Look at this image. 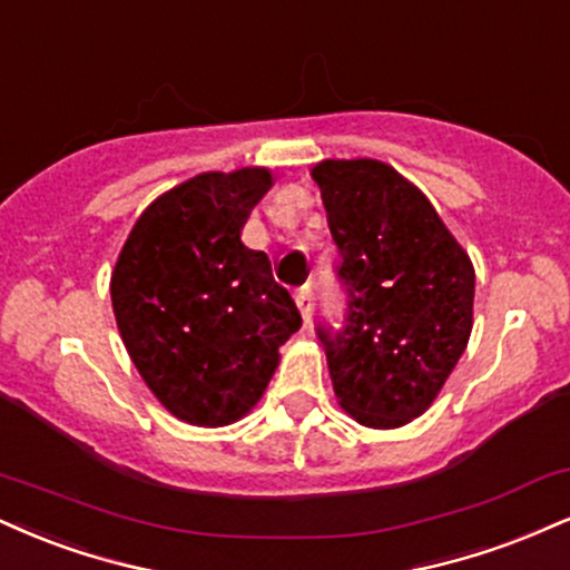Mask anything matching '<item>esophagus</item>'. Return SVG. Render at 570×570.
<instances>
[{"instance_id": "1", "label": "esophagus", "mask_w": 570, "mask_h": 570, "mask_svg": "<svg viewBox=\"0 0 570 570\" xmlns=\"http://www.w3.org/2000/svg\"><path fill=\"white\" fill-rule=\"evenodd\" d=\"M294 299H297V307H299V313H303L305 324H311V315H313V289H311V286H303V289H297Z\"/></svg>"}]
</instances>
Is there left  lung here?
Masks as SVG:
<instances>
[{"label":"left lung","instance_id":"1","mask_svg":"<svg viewBox=\"0 0 570 570\" xmlns=\"http://www.w3.org/2000/svg\"><path fill=\"white\" fill-rule=\"evenodd\" d=\"M340 249L347 324L318 328L340 409L395 430L433 406L472 332L475 267L428 196L380 159L311 169Z\"/></svg>","mask_w":570,"mask_h":570}]
</instances>
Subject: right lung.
<instances>
[{"label":"right lung","mask_w":570,"mask_h":570,"mask_svg":"<svg viewBox=\"0 0 570 570\" xmlns=\"http://www.w3.org/2000/svg\"><path fill=\"white\" fill-rule=\"evenodd\" d=\"M267 167L202 173L142 209L111 273L116 326L150 393L177 420L249 414L303 315L242 230L273 188Z\"/></svg>","instance_id":"1"}]
</instances>
